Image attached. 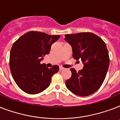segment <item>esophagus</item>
<instances>
[{
  "label": "esophagus",
  "mask_w": 120,
  "mask_h": 120,
  "mask_svg": "<svg viewBox=\"0 0 120 120\" xmlns=\"http://www.w3.org/2000/svg\"><path fill=\"white\" fill-rule=\"evenodd\" d=\"M59 69H60V70H62L65 69V68L62 67H59Z\"/></svg>",
  "instance_id": "1"
}]
</instances>
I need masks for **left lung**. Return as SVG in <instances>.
Listing matches in <instances>:
<instances>
[{
  "label": "left lung",
  "instance_id": "obj_1",
  "mask_svg": "<svg viewBox=\"0 0 120 120\" xmlns=\"http://www.w3.org/2000/svg\"><path fill=\"white\" fill-rule=\"evenodd\" d=\"M65 40L71 45L73 57L81 59L83 69L77 72L71 68V77L66 86L75 95L86 97L97 91L102 85L109 67L110 58L106 44L90 32L67 34Z\"/></svg>",
  "mask_w": 120,
  "mask_h": 120
}]
</instances>
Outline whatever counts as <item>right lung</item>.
<instances>
[{
    "label": "right lung",
    "instance_id": "obj_1",
    "mask_svg": "<svg viewBox=\"0 0 120 120\" xmlns=\"http://www.w3.org/2000/svg\"><path fill=\"white\" fill-rule=\"evenodd\" d=\"M60 35L30 31L13 44L10 53V69L18 86L29 94H37L50 85L51 78L58 72V65L48 68L41 61Z\"/></svg>",
    "mask_w": 120,
    "mask_h": 120
}]
</instances>
